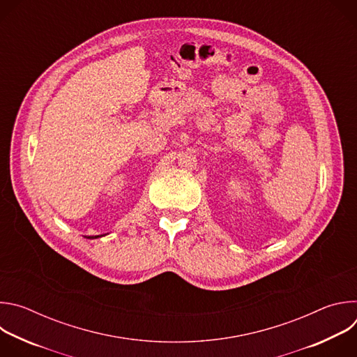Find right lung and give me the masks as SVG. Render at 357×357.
<instances>
[{"instance_id":"right-lung-1","label":"right lung","mask_w":357,"mask_h":357,"mask_svg":"<svg viewBox=\"0 0 357 357\" xmlns=\"http://www.w3.org/2000/svg\"><path fill=\"white\" fill-rule=\"evenodd\" d=\"M96 237H98V236H94V237H89V238H96Z\"/></svg>"}]
</instances>
